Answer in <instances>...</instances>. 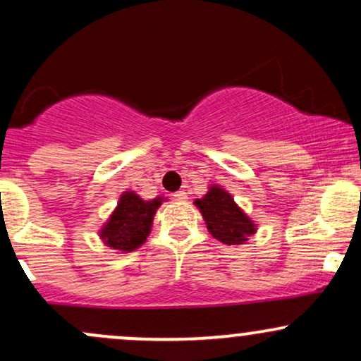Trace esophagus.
<instances>
[{"instance_id": "1", "label": "esophagus", "mask_w": 361, "mask_h": 361, "mask_svg": "<svg viewBox=\"0 0 361 361\" xmlns=\"http://www.w3.org/2000/svg\"><path fill=\"white\" fill-rule=\"evenodd\" d=\"M173 197H175V200H186V192L185 190H180V192H176L175 195H173Z\"/></svg>"}]
</instances>
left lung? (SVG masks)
I'll use <instances>...</instances> for the list:
<instances>
[{"label": "left lung", "mask_w": 361, "mask_h": 361, "mask_svg": "<svg viewBox=\"0 0 361 361\" xmlns=\"http://www.w3.org/2000/svg\"><path fill=\"white\" fill-rule=\"evenodd\" d=\"M195 205L204 215L209 233L227 246L246 243L247 238L255 234L256 226L251 219L235 205L234 198L219 186H212L204 198H197Z\"/></svg>", "instance_id": "left-lung-1"}]
</instances>
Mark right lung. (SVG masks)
<instances>
[{"mask_svg":"<svg viewBox=\"0 0 361 361\" xmlns=\"http://www.w3.org/2000/svg\"><path fill=\"white\" fill-rule=\"evenodd\" d=\"M163 198L142 200L134 192H126L120 197V202L111 214L109 222L103 226L100 238L106 246L118 251H134L151 233L152 217Z\"/></svg>","mask_w":361,"mask_h":361,"instance_id":"obj_1","label":"right lung"}]
</instances>
